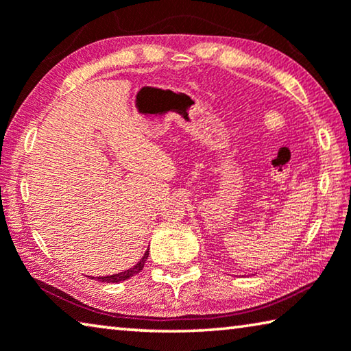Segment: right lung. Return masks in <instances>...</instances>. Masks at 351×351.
Wrapping results in <instances>:
<instances>
[{"mask_svg":"<svg viewBox=\"0 0 351 351\" xmlns=\"http://www.w3.org/2000/svg\"><path fill=\"white\" fill-rule=\"evenodd\" d=\"M149 250V248H148ZM148 250L145 252V254H143V258L138 261V263L134 265V267H131L130 270H125V271H120V274H117V275H109V276H98L97 278V281H101V282H121V281H125V280H130L131 276H134V275H137L138 271H141L142 269H143V265H145V261L148 259Z\"/></svg>","mask_w":351,"mask_h":351,"instance_id":"add662e5","label":"right lung"}]
</instances>
